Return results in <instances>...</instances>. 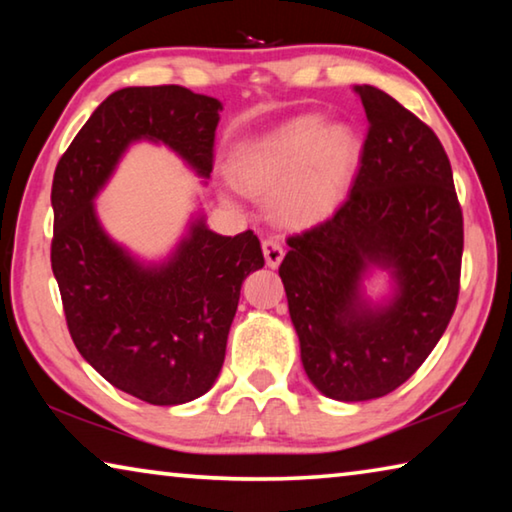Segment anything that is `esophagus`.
Instances as JSON below:
<instances>
[{
  "mask_svg": "<svg viewBox=\"0 0 512 512\" xmlns=\"http://www.w3.org/2000/svg\"><path fill=\"white\" fill-rule=\"evenodd\" d=\"M262 250H264V259H266V266H268V268H277V266L282 264L284 250H282V246H280V241L264 239V241H262Z\"/></svg>",
  "mask_w": 512,
  "mask_h": 512,
  "instance_id": "1",
  "label": "esophagus"
}]
</instances>
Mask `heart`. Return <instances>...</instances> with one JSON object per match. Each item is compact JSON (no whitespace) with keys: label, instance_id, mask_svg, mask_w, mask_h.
<instances>
[{"label":"heart","instance_id":"b5f03b06","mask_svg":"<svg viewBox=\"0 0 512 512\" xmlns=\"http://www.w3.org/2000/svg\"><path fill=\"white\" fill-rule=\"evenodd\" d=\"M359 158L361 146L350 126L300 115L241 144L232 176L250 196H275L273 212L284 225L309 228L341 205Z\"/></svg>","mask_w":512,"mask_h":512}]
</instances>
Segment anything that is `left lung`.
I'll return each instance as SVG.
<instances>
[{
	"label": "left lung",
	"mask_w": 512,
	"mask_h": 512,
	"mask_svg": "<svg viewBox=\"0 0 512 512\" xmlns=\"http://www.w3.org/2000/svg\"><path fill=\"white\" fill-rule=\"evenodd\" d=\"M361 167L332 219L289 239L280 266L307 377L325 397L366 402L402 386L454 314L463 214L452 164L427 124L375 85ZM379 272L387 287L370 297Z\"/></svg>",
	"instance_id": "8db88e82"
}]
</instances>
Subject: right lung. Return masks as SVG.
Segmentation results:
<instances>
[{"mask_svg":"<svg viewBox=\"0 0 512 512\" xmlns=\"http://www.w3.org/2000/svg\"><path fill=\"white\" fill-rule=\"evenodd\" d=\"M221 110L180 85L121 88L85 121L51 185V268L76 350L119 391L155 406L187 404L214 386L262 248L250 230H210L196 210L167 255L146 259L110 237L94 201L140 142L167 146L205 183Z\"/></svg>","mask_w":512,"mask_h":512,"instance_id":"obj_1","label":"right lung"}]
</instances>
